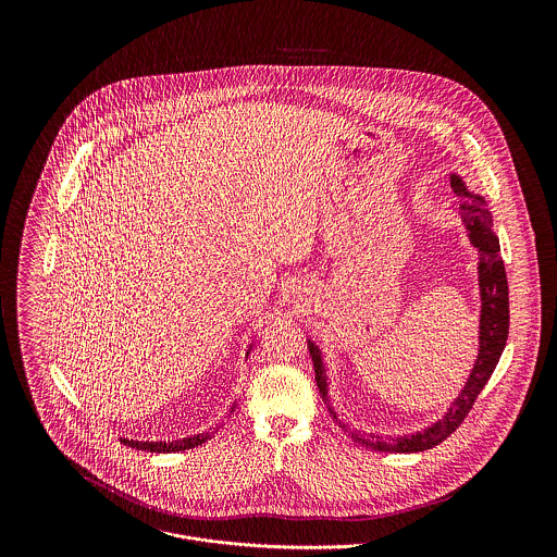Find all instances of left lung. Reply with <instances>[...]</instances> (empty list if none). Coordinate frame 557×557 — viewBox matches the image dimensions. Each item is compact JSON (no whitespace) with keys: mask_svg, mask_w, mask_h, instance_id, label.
<instances>
[{"mask_svg":"<svg viewBox=\"0 0 557 557\" xmlns=\"http://www.w3.org/2000/svg\"><path fill=\"white\" fill-rule=\"evenodd\" d=\"M453 190L457 195V208L461 212V223L468 232L470 244L478 250V287H480V323H478V354L476 362L466 380V386L461 388L459 397L450 403V407L444 411L442 418L431 422L426 429L395 435L384 440L382 435H367L360 431H349V437L371 450L380 453H422L437 444H442L450 433L457 431V426L463 422L468 411L472 409L480 391L488 382L491 373L495 371L499 356L506 347L508 338V281L504 261L499 255V238L493 230L491 212L486 210L484 197L468 190L463 177L459 173L450 175ZM309 351L315 367V382H318L319 395L323 398L327 411L338 422L341 429L347 431V424L336 416L332 407V397L327 395V367L323 360V354L313 338H307Z\"/></svg>","mask_w":557,"mask_h":557,"instance_id":"left-lung-1","label":"left lung"}]
</instances>
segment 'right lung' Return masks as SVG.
<instances>
[{
    "instance_id": "1",
    "label": "right lung",
    "mask_w": 557,
    "mask_h": 557,
    "mask_svg": "<svg viewBox=\"0 0 557 557\" xmlns=\"http://www.w3.org/2000/svg\"><path fill=\"white\" fill-rule=\"evenodd\" d=\"M250 349L246 351V358H248ZM236 409V400L234 405L230 407V416L232 411ZM227 416V418H230ZM225 422H221L216 429H208V431H201V433H195V435H188V437H182V440H159V442H144V440H128V437H120V442L124 446H131V448H137V450H146V453H180V450H188V448H195V446H201L203 442H208Z\"/></svg>"
}]
</instances>
